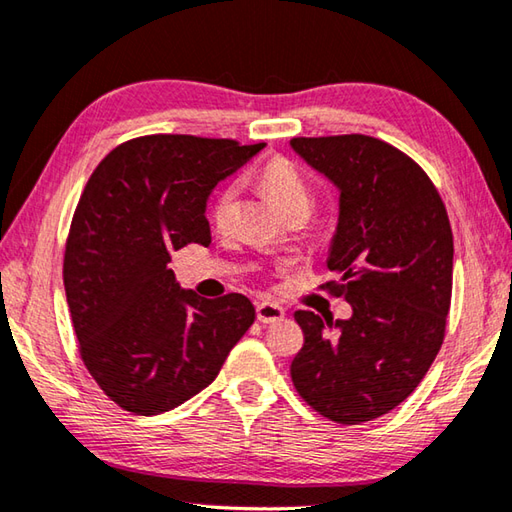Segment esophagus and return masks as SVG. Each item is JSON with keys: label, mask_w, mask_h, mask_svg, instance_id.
<instances>
[{"label": "esophagus", "mask_w": 512, "mask_h": 512, "mask_svg": "<svg viewBox=\"0 0 512 512\" xmlns=\"http://www.w3.org/2000/svg\"><path fill=\"white\" fill-rule=\"evenodd\" d=\"M286 317V310L275 304V302H262L257 304V319L262 324H275V322H282Z\"/></svg>", "instance_id": "34e87169"}]
</instances>
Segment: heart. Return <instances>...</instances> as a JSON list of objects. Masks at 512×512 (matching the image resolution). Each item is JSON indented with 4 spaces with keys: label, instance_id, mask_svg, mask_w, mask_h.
<instances>
[{
    "label": "heart",
    "instance_id": "obj_1",
    "mask_svg": "<svg viewBox=\"0 0 512 512\" xmlns=\"http://www.w3.org/2000/svg\"><path fill=\"white\" fill-rule=\"evenodd\" d=\"M262 184L273 195L275 202L282 206V210L308 206L313 204V190L306 175L299 170L293 162H288L284 157H275L262 168ZM235 204H237V184L230 182L219 188L213 202V222L219 228H228L235 217Z\"/></svg>",
    "mask_w": 512,
    "mask_h": 512
}]
</instances>
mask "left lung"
I'll use <instances>...</instances> for the list:
<instances>
[{"label":"left lung","instance_id":"obj_1","mask_svg":"<svg viewBox=\"0 0 512 512\" xmlns=\"http://www.w3.org/2000/svg\"><path fill=\"white\" fill-rule=\"evenodd\" d=\"M290 148L339 190L326 266L348 319L297 310L304 348L290 377L337 424L399 406L444 342L453 290V230L437 188L402 150L368 135L295 137Z\"/></svg>","mask_w":512,"mask_h":512}]
</instances>
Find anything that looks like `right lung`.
I'll use <instances>...</instances> for the list:
<instances>
[{
    "label": "right lung",
    "instance_id": "1",
    "mask_svg": "<svg viewBox=\"0 0 512 512\" xmlns=\"http://www.w3.org/2000/svg\"><path fill=\"white\" fill-rule=\"evenodd\" d=\"M262 148L148 135L90 175L66 242V302L88 373L124 410L159 415L188 402L255 322L248 297H199L168 264L173 250L210 244V193Z\"/></svg>",
    "mask_w": 512,
    "mask_h": 512
}]
</instances>
